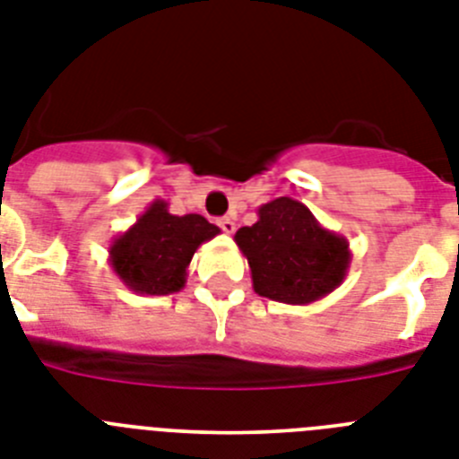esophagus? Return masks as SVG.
I'll list each match as a JSON object with an SVG mask.
<instances>
[{
	"label": "esophagus",
	"instance_id": "1",
	"mask_svg": "<svg viewBox=\"0 0 459 459\" xmlns=\"http://www.w3.org/2000/svg\"><path fill=\"white\" fill-rule=\"evenodd\" d=\"M219 229L223 230V233H233V230H236V219L233 217H221L219 219Z\"/></svg>",
	"mask_w": 459,
	"mask_h": 459
}]
</instances>
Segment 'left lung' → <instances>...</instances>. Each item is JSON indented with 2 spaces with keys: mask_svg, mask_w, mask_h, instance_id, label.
Wrapping results in <instances>:
<instances>
[{
  "mask_svg": "<svg viewBox=\"0 0 459 459\" xmlns=\"http://www.w3.org/2000/svg\"><path fill=\"white\" fill-rule=\"evenodd\" d=\"M256 214V223L238 229L233 238L256 294L307 306L341 287L352 261L348 238L325 229L303 203L287 195L261 205Z\"/></svg>",
  "mask_w": 459,
  "mask_h": 459,
  "instance_id": "obj_1",
  "label": "left lung"
}]
</instances>
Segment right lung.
Wrapping results in <instances>:
<instances>
[{"label":"right lung","instance_id":"1","mask_svg":"<svg viewBox=\"0 0 459 459\" xmlns=\"http://www.w3.org/2000/svg\"><path fill=\"white\" fill-rule=\"evenodd\" d=\"M219 233V226L200 214H170L168 203L158 198L111 240L109 265L134 294H175L186 284V268L200 245Z\"/></svg>","mask_w":459,"mask_h":459}]
</instances>
